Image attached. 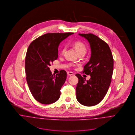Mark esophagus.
Wrapping results in <instances>:
<instances>
[{
  "instance_id": "34e87169",
  "label": "esophagus",
  "mask_w": 135,
  "mask_h": 135,
  "mask_svg": "<svg viewBox=\"0 0 135 135\" xmlns=\"http://www.w3.org/2000/svg\"><path fill=\"white\" fill-rule=\"evenodd\" d=\"M67 74H68V75L69 76H71V75H74V73H73V72H67Z\"/></svg>"
}]
</instances>
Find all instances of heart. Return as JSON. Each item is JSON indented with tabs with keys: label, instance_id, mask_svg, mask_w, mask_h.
Wrapping results in <instances>:
<instances>
[{
	"label": "heart",
	"instance_id": "heart-1",
	"mask_svg": "<svg viewBox=\"0 0 135 135\" xmlns=\"http://www.w3.org/2000/svg\"><path fill=\"white\" fill-rule=\"evenodd\" d=\"M74 46L76 50L77 51L78 54H80V53L85 54L86 52V51H87L86 46L82 42L79 41H76L74 42ZM65 50H66V47H63L61 50V53L64 54Z\"/></svg>",
	"mask_w": 135,
	"mask_h": 135
}]
</instances>
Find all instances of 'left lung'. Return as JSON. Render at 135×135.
Instances as JSON below:
<instances>
[{
  "mask_svg": "<svg viewBox=\"0 0 135 135\" xmlns=\"http://www.w3.org/2000/svg\"><path fill=\"white\" fill-rule=\"evenodd\" d=\"M78 34L88 40L91 54L83 71L89 75L90 78L86 80L79 74H76L78 78L76 99L82 105L94 106L100 103L108 92L113 74V58L109 45L104 41L91 33Z\"/></svg>",
  "mask_w": 135,
  "mask_h": 135,
  "instance_id": "8db88e82",
  "label": "left lung"
}]
</instances>
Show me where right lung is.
<instances>
[{"instance_id": "obj_1", "label": "right lung", "mask_w": 135, "mask_h": 135, "mask_svg": "<svg viewBox=\"0 0 135 135\" xmlns=\"http://www.w3.org/2000/svg\"><path fill=\"white\" fill-rule=\"evenodd\" d=\"M73 34L47 33L33 40L27 49L25 61L27 83L33 96L42 104L54 103L60 98L66 72L61 70L55 75L49 66L58 58L60 43Z\"/></svg>"}]
</instances>
